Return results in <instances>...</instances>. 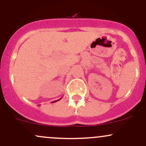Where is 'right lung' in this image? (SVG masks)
<instances>
[{
    "label": "right lung",
    "mask_w": 146,
    "mask_h": 146,
    "mask_svg": "<svg viewBox=\"0 0 146 146\" xmlns=\"http://www.w3.org/2000/svg\"><path fill=\"white\" fill-rule=\"evenodd\" d=\"M62 98H60V99H59V100H56V101H53V102H52L51 103H54V102H58V101H59V100H61Z\"/></svg>",
    "instance_id": "add662e5"
}]
</instances>
